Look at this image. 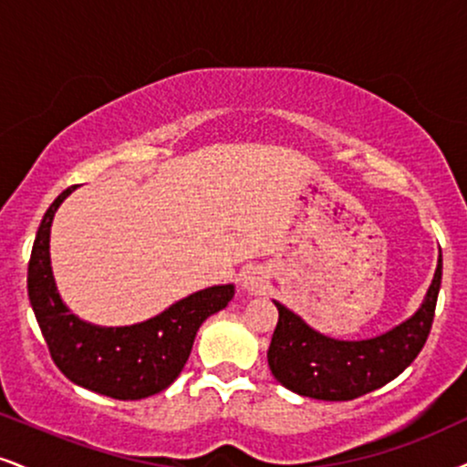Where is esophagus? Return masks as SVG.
I'll list each match as a JSON object with an SVG mask.
<instances>
[{
    "mask_svg": "<svg viewBox=\"0 0 467 467\" xmlns=\"http://www.w3.org/2000/svg\"><path fill=\"white\" fill-rule=\"evenodd\" d=\"M243 285L246 292H262L266 285V275L260 268H246L243 273Z\"/></svg>",
    "mask_w": 467,
    "mask_h": 467,
    "instance_id": "obj_1",
    "label": "esophagus"
}]
</instances>
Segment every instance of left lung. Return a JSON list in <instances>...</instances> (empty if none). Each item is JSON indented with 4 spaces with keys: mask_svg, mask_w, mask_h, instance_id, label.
<instances>
[{
    "mask_svg": "<svg viewBox=\"0 0 467 467\" xmlns=\"http://www.w3.org/2000/svg\"><path fill=\"white\" fill-rule=\"evenodd\" d=\"M441 285V255L422 307L396 329L361 342H342L314 331L275 301L279 320L268 348L275 379L316 400H353L383 388L416 359L433 325Z\"/></svg>",
    "mask_w": 467,
    "mask_h": 467,
    "instance_id": "obj_1",
    "label": "left lung"
}]
</instances>
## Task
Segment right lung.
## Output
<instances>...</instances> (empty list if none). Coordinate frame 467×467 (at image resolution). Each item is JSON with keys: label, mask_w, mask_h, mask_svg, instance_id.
I'll return each mask as SVG.
<instances>
[{"label": "right lung", "mask_w": 467, "mask_h": 467, "mask_svg": "<svg viewBox=\"0 0 467 467\" xmlns=\"http://www.w3.org/2000/svg\"><path fill=\"white\" fill-rule=\"evenodd\" d=\"M71 190L73 186L57 194L49 205L34 240L27 264V295L34 316L51 359L68 381L117 400L147 399L180 377L201 322L227 307L234 285L194 292L140 325L117 329L86 325L60 301L49 266L51 221Z\"/></svg>", "instance_id": "right-lung-1"}]
</instances>
